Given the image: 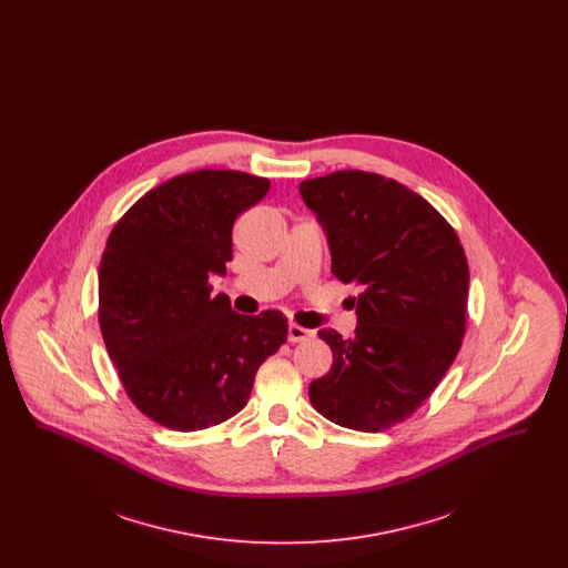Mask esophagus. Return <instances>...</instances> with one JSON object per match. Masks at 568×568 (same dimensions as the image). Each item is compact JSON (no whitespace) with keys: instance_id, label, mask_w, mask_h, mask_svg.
Instances as JSON below:
<instances>
[{"instance_id":"obj_1","label":"esophagus","mask_w":568,"mask_h":568,"mask_svg":"<svg viewBox=\"0 0 568 568\" xmlns=\"http://www.w3.org/2000/svg\"><path fill=\"white\" fill-rule=\"evenodd\" d=\"M311 336H313V332L306 329V327H302V325L290 324V327H287V338H290V343H302V341H308Z\"/></svg>"}]
</instances>
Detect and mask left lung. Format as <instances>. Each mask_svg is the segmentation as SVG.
<instances>
[{
  "label": "left lung",
  "mask_w": 568,
  "mask_h": 568,
  "mask_svg": "<svg viewBox=\"0 0 568 568\" xmlns=\"http://www.w3.org/2000/svg\"><path fill=\"white\" fill-rule=\"evenodd\" d=\"M300 193L324 225L332 274L359 287L355 336L320 329L334 362L308 398L343 428L381 433L430 398L458 355L464 248L447 219L394 179L338 170L302 181Z\"/></svg>",
  "instance_id": "left-lung-1"
}]
</instances>
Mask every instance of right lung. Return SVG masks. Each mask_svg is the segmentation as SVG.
Masks as SVG:
<instances>
[{"instance_id":"add662e5","label":"right lung","mask_w":568,"mask_h":568,"mask_svg":"<svg viewBox=\"0 0 568 568\" xmlns=\"http://www.w3.org/2000/svg\"><path fill=\"white\" fill-rule=\"evenodd\" d=\"M271 190L239 170H195L144 193L110 232L98 320L125 394L163 428L195 433L243 410L287 317L232 311L211 274L232 260L236 216Z\"/></svg>"}]
</instances>
